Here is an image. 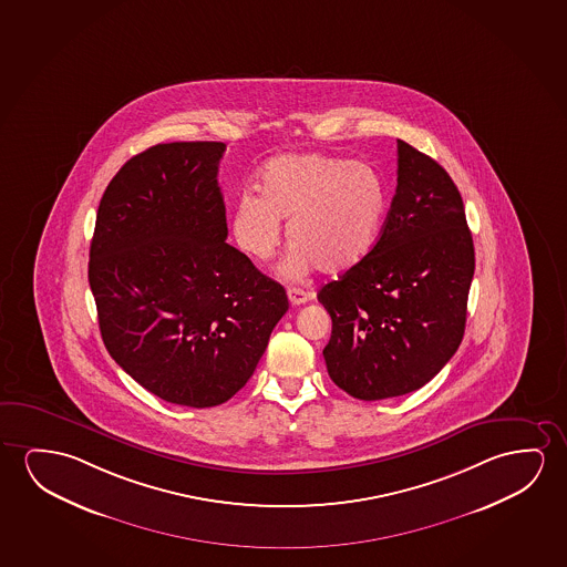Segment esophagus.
<instances>
[{"label":"esophagus","instance_id":"obj_1","mask_svg":"<svg viewBox=\"0 0 567 567\" xmlns=\"http://www.w3.org/2000/svg\"><path fill=\"white\" fill-rule=\"evenodd\" d=\"M287 295L292 306L306 305L308 300L313 298V292H308V290H302V288H288Z\"/></svg>","mask_w":567,"mask_h":567}]
</instances>
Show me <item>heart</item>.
I'll list each match as a JSON object with an SVG mask.
<instances>
[{
    "mask_svg": "<svg viewBox=\"0 0 567 567\" xmlns=\"http://www.w3.org/2000/svg\"><path fill=\"white\" fill-rule=\"evenodd\" d=\"M390 208L386 179L374 165L320 152L272 157L262 167L259 197L244 195L231 213L239 249L267 261L280 244L287 220L292 246L288 275L312 267L339 275L369 257L380 239Z\"/></svg>",
    "mask_w": 567,
    "mask_h": 567,
    "instance_id": "heart-1",
    "label": "heart"
}]
</instances>
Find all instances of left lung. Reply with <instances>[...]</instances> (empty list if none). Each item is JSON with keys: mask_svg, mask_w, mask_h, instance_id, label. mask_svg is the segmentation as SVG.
I'll return each instance as SVG.
<instances>
[{"mask_svg": "<svg viewBox=\"0 0 567 567\" xmlns=\"http://www.w3.org/2000/svg\"><path fill=\"white\" fill-rule=\"evenodd\" d=\"M474 267L454 181L398 140V187L377 246L318 292L331 316V380L364 402L425 386L464 337Z\"/></svg>", "mask_w": 567, "mask_h": 567, "instance_id": "obj_1", "label": "left lung"}]
</instances>
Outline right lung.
Returning a JSON list of instances; mask_svg holds the SVG:
<instances>
[{"mask_svg": "<svg viewBox=\"0 0 567 567\" xmlns=\"http://www.w3.org/2000/svg\"><path fill=\"white\" fill-rule=\"evenodd\" d=\"M221 142L157 144L99 203L90 287L109 354L165 402L214 408L246 386L288 298L226 244Z\"/></svg>", "mask_w": 567, "mask_h": 567, "instance_id": "add662e5", "label": "right lung"}]
</instances>
